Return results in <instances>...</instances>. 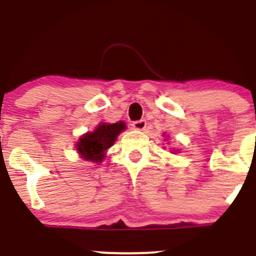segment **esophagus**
Masks as SVG:
<instances>
[{"label": "esophagus", "instance_id": "1", "mask_svg": "<svg viewBox=\"0 0 256 256\" xmlns=\"http://www.w3.org/2000/svg\"><path fill=\"white\" fill-rule=\"evenodd\" d=\"M146 126H147L146 120H138V121H134L132 122V128L138 131H144V128H146Z\"/></svg>", "mask_w": 256, "mask_h": 256}]
</instances>
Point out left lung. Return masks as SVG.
<instances>
[{
  "mask_svg": "<svg viewBox=\"0 0 256 256\" xmlns=\"http://www.w3.org/2000/svg\"><path fill=\"white\" fill-rule=\"evenodd\" d=\"M171 151H172V154H176V152H177V150H174V148H172V150H171Z\"/></svg>",
  "mask_w": 256,
  "mask_h": 256,
  "instance_id": "obj_1",
  "label": "left lung"
}]
</instances>
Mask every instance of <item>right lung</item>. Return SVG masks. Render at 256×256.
I'll return each instance as SVG.
<instances>
[{
	"mask_svg": "<svg viewBox=\"0 0 256 256\" xmlns=\"http://www.w3.org/2000/svg\"><path fill=\"white\" fill-rule=\"evenodd\" d=\"M126 128L124 121L100 122L92 131L84 134L76 144V150L82 160L100 164L106 157V151L115 144L118 136Z\"/></svg>",
	"mask_w": 256,
	"mask_h": 256,
	"instance_id": "add662e5",
	"label": "right lung"
}]
</instances>
